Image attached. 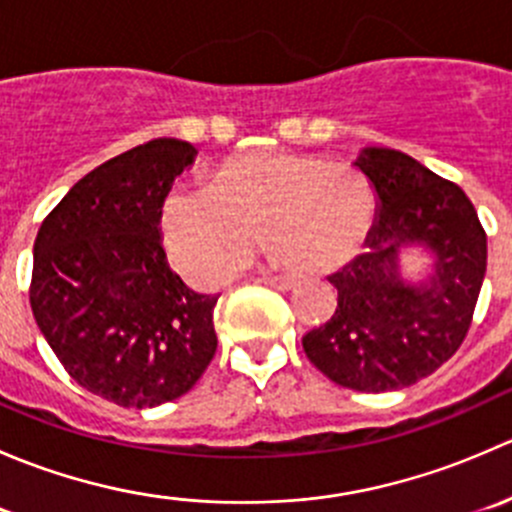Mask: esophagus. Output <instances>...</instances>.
<instances>
[{
	"instance_id": "34e87169",
	"label": "esophagus",
	"mask_w": 512,
	"mask_h": 512,
	"mask_svg": "<svg viewBox=\"0 0 512 512\" xmlns=\"http://www.w3.org/2000/svg\"><path fill=\"white\" fill-rule=\"evenodd\" d=\"M260 282H265L267 287L280 289V292H287V289H292L294 285H297V280H294V277H285V275H267V277H262Z\"/></svg>"
}]
</instances>
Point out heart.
<instances>
[{"mask_svg":"<svg viewBox=\"0 0 512 512\" xmlns=\"http://www.w3.org/2000/svg\"><path fill=\"white\" fill-rule=\"evenodd\" d=\"M376 210L374 183L352 163L247 153L220 163L210 188H175L163 205V237L175 265L200 285L235 275L257 235L294 275H327L359 257Z\"/></svg>","mask_w":512,"mask_h":512,"instance_id":"heart-1","label":"heart"}]
</instances>
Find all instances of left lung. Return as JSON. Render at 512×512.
I'll return each instance as SVG.
<instances>
[{
    "label": "left lung",
    "mask_w": 512,
    "mask_h": 512,
    "mask_svg": "<svg viewBox=\"0 0 512 512\" xmlns=\"http://www.w3.org/2000/svg\"><path fill=\"white\" fill-rule=\"evenodd\" d=\"M356 165L379 198L369 250L329 277L337 312L304 334L302 347L334 384L381 394L416 384L458 352L473 322L488 242L468 195L418 160L364 148ZM404 244H423L437 257L423 286L400 280Z\"/></svg>",
    "instance_id": "obj_1"
}]
</instances>
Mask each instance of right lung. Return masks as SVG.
<instances>
[{
	"label": "right lung",
	"mask_w": 512,
	"mask_h": 512,
	"mask_svg": "<svg viewBox=\"0 0 512 512\" xmlns=\"http://www.w3.org/2000/svg\"><path fill=\"white\" fill-rule=\"evenodd\" d=\"M188 141L156 138L79 180L39 227L29 302L71 379L126 409L188 394L218 349L213 309L170 270L160 242Z\"/></svg>",
	"instance_id": "1"
}]
</instances>
